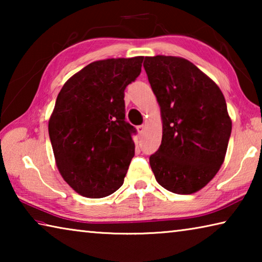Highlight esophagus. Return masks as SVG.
<instances>
[{
	"instance_id": "obj_1",
	"label": "esophagus",
	"mask_w": 262,
	"mask_h": 262,
	"mask_svg": "<svg viewBox=\"0 0 262 262\" xmlns=\"http://www.w3.org/2000/svg\"><path fill=\"white\" fill-rule=\"evenodd\" d=\"M144 128H145V127H144V125H140V126H137V127H136V129H137V132H139L140 134H141V133L144 130Z\"/></svg>"
}]
</instances>
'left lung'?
Segmentation results:
<instances>
[{
	"mask_svg": "<svg viewBox=\"0 0 262 262\" xmlns=\"http://www.w3.org/2000/svg\"><path fill=\"white\" fill-rule=\"evenodd\" d=\"M143 67L163 123L161 147L149 158L157 183L176 194H193L224 162L232 121L221 89L192 62L145 56Z\"/></svg>",
	"mask_w": 262,
	"mask_h": 262,
	"instance_id": "obj_1",
	"label": "left lung"
}]
</instances>
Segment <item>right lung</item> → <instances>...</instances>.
Returning <instances> with one entry per match:
<instances>
[{"label": "right lung", "mask_w": 262, "mask_h": 262, "mask_svg": "<svg viewBox=\"0 0 262 262\" xmlns=\"http://www.w3.org/2000/svg\"><path fill=\"white\" fill-rule=\"evenodd\" d=\"M143 56L91 62L62 86L48 121L62 178L83 196H108L123 184L135 154V128L125 119V89Z\"/></svg>", "instance_id": "add662e5"}]
</instances>
